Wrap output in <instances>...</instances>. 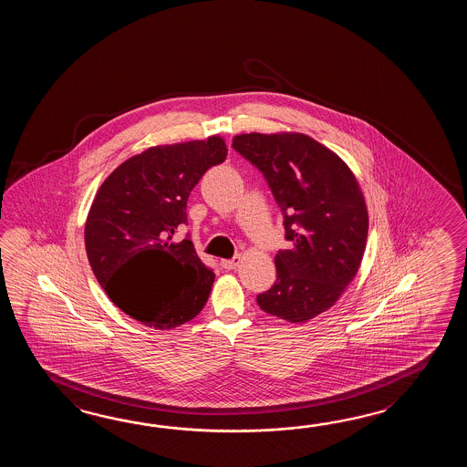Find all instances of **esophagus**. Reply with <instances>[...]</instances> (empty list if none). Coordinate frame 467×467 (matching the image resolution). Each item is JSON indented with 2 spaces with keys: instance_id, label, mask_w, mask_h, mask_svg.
<instances>
[{
  "instance_id": "obj_1",
  "label": "esophagus",
  "mask_w": 467,
  "mask_h": 467,
  "mask_svg": "<svg viewBox=\"0 0 467 467\" xmlns=\"http://www.w3.org/2000/svg\"><path fill=\"white\" fill-rule=\"evenodd\" d=\"M240 262H242V257L237 255V257L230 258V260H222L220 265L223 268H227V270H234V268H237L238 265H240Z\"/></svg>"
}]
</instances>
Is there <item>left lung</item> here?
<instances>
[{
    "mask_svg": "<svg viewBox=\"0 0 467 467\" xmlns=\"http://www.w3.org/2000/svg\"><path fill=\"white\" fill-rule=\"evenodd\" d=\"M232 147L264 173L292 244L278 250L277 280L257 304L306 324L336 306L358 275L368 230L358 179L337 153L304 133H242Z\"/></svg>",
    "mask_w": 467,
    "mask_h": 467,
    "instance_id": "left-lung-1",
    "label": "left lung"
}]
</instances>
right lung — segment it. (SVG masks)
<instances>
[{
  "instance_id": "obj_1",
  "label": "right lung",
  "mask_w": 467,
  "mask_h": 467,
  "mask_svg": "<svg viewBox=\"0 0 467 467\" xmlns=\"http://www.w3.org/2000/svg\"><path fill=\"white\" fill-rule=\"evenodd\" d=\"M227 159L220 135L150 147L101 183L85 223L89 265L109 300L143 326H183L209 300L215 274L190 238L187 200L202 175Z\"/></svg>"
}]
</instances>
